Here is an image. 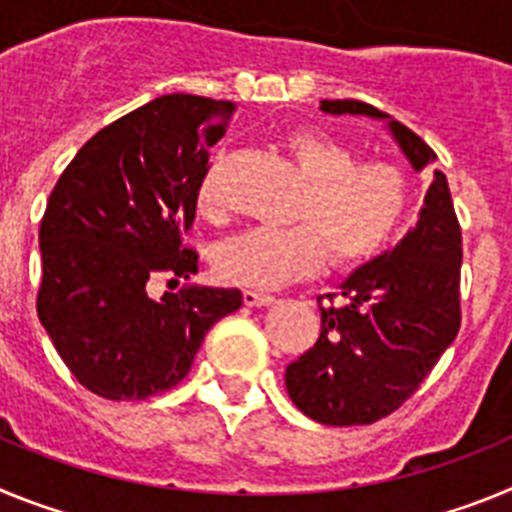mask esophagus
Wrapping results in <instances>:
<instances>
[{
    "label": "esophagus",
    "instance_id": "esophagus-1",
    "mask_svg": "<svg viewBox=\"0 0 512 512\" xmlns=\"http://www.w3.org/2000/svg\"><path fill=\"white\" fill-rule=\"evenodd\" d=\"M243 302H246L248 307H269L277 302V297L264 295V292H256V289H246V292H243Z\"/></svg>",
    "mask_w": 512,
    "mask_h": 512
}]
</instances>
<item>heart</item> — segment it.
<instances>
[{"instance_id": "heart-1", "label": "heart", "mask_w": 512, "mask_h": 512, "mask_svg": "<svg viewBox=\"0 0 512 512\" xmlns=\"http://www.w3.org/2000/svg\"><path fill=\"white\" fill-rule=\"evenodd\" d=\"M284 151L305 179L284 228H251L220 243L215 269L225 282L274 289L310 277L328 259L338 266L361 264L382 251L408 210V179L390 161H354L336 138L320 130H295ZM200 207H217L210 182L200 189Z\"/></svg>"}]
</instances>
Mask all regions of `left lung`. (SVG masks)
Instances as JSON below:
<instances>
[{
    "instance_id": "obj_1",
    "label": "left lung",
    "mask_w": 512,
    "mask_h": 512,
    "mask_svg": "<svg viewBox=\"0 0 512 512\" xmlns=\"http://www.w3.org/2000/svg\"><path fill=\"white\" fill-rule=\"evenodd\" d=\"M325 115L382 120L415 171L436 164L423 140L359 99H323ZM461 230L443 171H433L418 223L392 251L351 271L320 307L318 343L287 366L297 408L323 425H366L395 413L459 333ZM320 302V297H318Z\"/></svg>"
}]
</instances>
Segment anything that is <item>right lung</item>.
Listing matches in <instances>:
<instances>
[{"label": "right lung", "mask_w": 512, "mask_h": 512, "mask_svg": "<svg viewBox=\"0 0 512 512\" xmlns=\"http://www.w3.org/2000/svg\"><path fill=\"white\" fill-rule=\"evenodd\" d=\"M233 102L166 94L99 130L58 179L40 223L38 318L89 392L146 400L192 369L207 330L243 305L238 289L189 285L147 295V282L197 274L182 248Z\"/></svg>", "instance_id": "obj_1"}]
</instances>
